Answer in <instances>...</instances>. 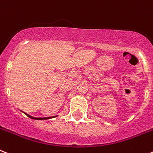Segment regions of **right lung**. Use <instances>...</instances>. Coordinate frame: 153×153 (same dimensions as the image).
Returning a JSON list of instances; mask_svg holds the SVG:
<instances>
[{
	"instance_id": "add662e5",
	"label": "right lung",
	"mask_w": 153,
	"mask_h": 153,
	"mask_svg": "<svg viewBox=\"0 0 153 153\" xmlns=\"http://www.w3.org/2000/svg\"><path fill=\"white\" fill-rule=\"evenodd\" d=\"M25 114H26V113H25ZM26 115L28 117H30V118L31 119H33V120H48V119H49V117H47V118H35V117H30V116H29L28 114H26Z\"/></svg>"
}]
</instances>
